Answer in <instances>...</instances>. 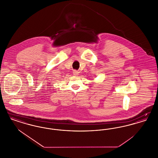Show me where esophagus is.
<instances>
[{
    "label": "esophagus",
    "mask_w": 158,
    "mask_h": 158,
    "mask_svg": "<svg viewBox=\"0 0 158 158\" xmlns=\"http://www.w3.org/2000/svg\"><path fill=\"white\" fill-rule=\"evenodd\" d=\"M73 75L75 76H77L79 75V72L77 70H73Z\"/></svg>",
    "instance_id": "obj_1"
}]
</instances>
